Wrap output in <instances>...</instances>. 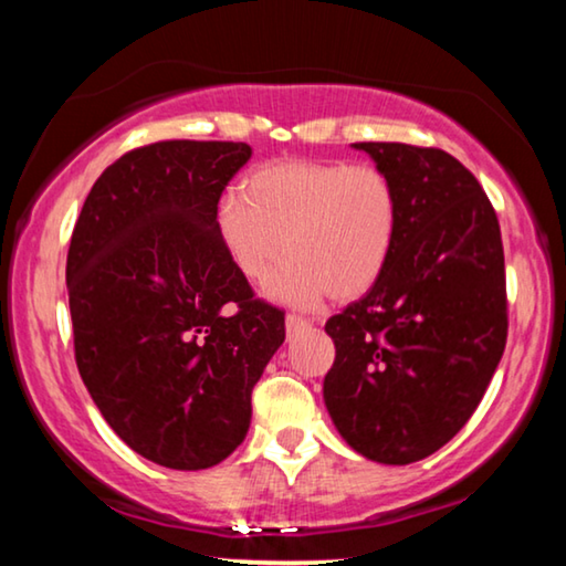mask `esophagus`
<instances>
[{
	"mask_svg": "<svg viewBox=\"0 0 566 566\" xmlns=\"http://www.w3.org/2000/svg\"><path fill=\"white\" fill-rule=\"evenodd\" d=\"M284 324H286V332H296V329H302V327H306V322L304 317H300V314H286V319H284Z\"/></svg>",
	"mask_w": 566,
	"mask_h": 566,
	"instance_id": "obj_1",
	"label": "esophagus"
}]
</instances>
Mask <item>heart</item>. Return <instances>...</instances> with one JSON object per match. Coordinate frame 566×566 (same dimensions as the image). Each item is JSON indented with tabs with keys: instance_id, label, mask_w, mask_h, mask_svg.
<instances>
[{
	"instance_id": "heart-1",
	"label": "heart",
	"mask_w": 566,
	"mask_h": 566,
	"mask_svg": "<svg viewBox=\"0 0 566 566\" xmlns=\"http://www.w3.org/2000/svg\"><path fill=\"white\" fill-rule=\"evenodd\" d=\"M399 227L397 187L377 165L290 159L254 169L242 191L214 209L227 260L249 282H262L282 252L272 282L276 300L314 304L329 292L354 300L375 286Z\"/></svg>"
}]
</instances>
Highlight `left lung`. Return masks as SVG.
Segmentation results:
<instances>
[{"label": "left lung", "instance_id": "8db88e82", "mask_svg": "<svg viewBox=\"0 0 566 566\" xmlns=\"http://www.w3.org/2000/svg\"><path fill=\"white\" fill-rule=\"evenodd\" d=\"M354 147L395 181L399 227L375 286L324 324L337 349L324 405L354 452L411 464L467 424L504 354L500 219L476 177L444 149Z\"/></svg>", "mask_w": 566, "mask_h": 566}]
</instances>
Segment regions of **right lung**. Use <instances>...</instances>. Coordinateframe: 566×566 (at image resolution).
Instances as JSON below:
<instances>
[{"label":"right lung","mask_w":566,"mask_h":566,"mask_svg":"<svg viewBox=\"0 0 566 566\" xmlns=\"http://www.w3.org/2000/svg\"><path fill=\"white\" fill-rule=\"evenodd\" d=\"M244 142L167 139L102 171L66 254L74 359L124 444L169 469H207L247 437L252 389L284 342L214 232Z\"/></svg>","instance_id":"add662e5"}]
</instances>
